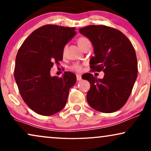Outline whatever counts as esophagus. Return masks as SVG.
<instances>
[{
	"instance_id": "1",
	"label": "esophagus",
	"mask_w": 151,
	"mask_h": 151,
	"mask_svg": "<svg viewBox=\"0 0 151 151\" xmlns=\"http://www.w3.org/2000/svg\"><path fill=\"white\" fill-rule=\"evenodd\" d=\"M76 78H77L78 81H80V80H82V76L81 75H80V74H77V75H76Z\"/></svg>"
}]
</instances>
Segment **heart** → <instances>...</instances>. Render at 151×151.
I'll return each instance as SVG.
<instances>
[{"label": "heart", "instance_id": "heart-1", "mask_svg": "<svg viewBox=\"0 0 151 151\" xmlns=\"http://www.w3.org/2000/svg\"><path fill=\"white\" fill-rule=\"evenodd\" d=\"M77 42H78V46L80 47V48L81 49H83L86 45L91 44L89 39L86 38V37H80V38L78 39ZM70 69H71V70H72V71H73L80 72L82 71V69H83V65L80 63H76L73 64V65L71 66Z\"/></svg>", "mask_w": 151, "mask_h": 151}]
</instances>
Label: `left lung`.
I'll use <instances>...</instances> for the list:
<instances>
[{
  "mask_svg": "<svg viewBox=\"0 0 151 151\" xmlns=\"http://www.w3.org/2000/svg\"><path fill=\"white\" fill-rule=\"evenodd\" d=\"M80 33L91 41L95 56L90 60L92 71L104 73L102 79L85 73L89 82L86 95L88 104L102 113L118 111L127 102L137 77L135 49L120 31L105 25H89Z\"/></svg>",
  "mask_w": 151,
  "mask_h": 151,
  "instance_id": "1",
  "label": "left lung"
}]
</instances>
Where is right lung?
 <instances>
[{
	"instance_id": "right-lung-1",
	"label": "right lung",
	"mask_w": 151,
	"mask_h": 151,
	"mask_svg": "<svg viewBox=\"0 0 151 151\" xmlns=\"http://www.w3.org/2000/svg\"><path fill=\"white\" fill-rule=\"evenodd\" d=\"M76 34L74 27L46 24L34 31L18 49L14 78L22 100L36 113L49 116L67 103L76 76L68 71L51 77L50 70L63 60L64 47Z\"/></svg>"
}]
</instances>
